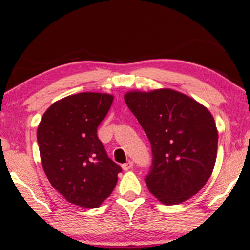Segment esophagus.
<instances>
[{
	"mask_svg": "<svg viewBox=\"0 0 250 250\" xmlns=\"http://www.w3.org/2000/svg\"><path fill=\"white\" fill-rule=\"evenodd\" d=\"M132 167H133V162H132V161H128L126 163L122 164V166H121V167H122V169H124V171H129V169Z\"/></svg>",
	"mask_w": 250,
	"mask_h": 250,
	"instance_id": "obj_1",
	"label": "esophagus"
}]
</instances>
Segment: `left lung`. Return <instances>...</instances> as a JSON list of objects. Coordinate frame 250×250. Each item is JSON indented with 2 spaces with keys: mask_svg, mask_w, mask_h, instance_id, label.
<instances>
[{
  "mask_svg": "<svg viewBox=\"0 0 250 250\" xmlns=\"http://www.w3.org/2000/svg\"><path fill=\"white\" fill-rule=\"evenodd\" d=\"M125 101L149 139L152 166L145 182L166 205L196 194L215 167L218 131L204 105L176 90L129 91Z\"/></svg>",
  "mask_w": 250,
  "mask_h": 250,
  "instance_id": "8db88e82",
  "label": "left lung"
}]
</instances>
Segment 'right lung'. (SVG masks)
I'll return each mask as SVG.
<instances>
[{"instance_id": "obj_1", "label": "right lung", "mask_w": 250, "mask_h": 250, "mask_svg": "<svg viewBox=\"0 0 250 250\" xmlns=\"http://www.w3.org/2000/svg\"><path fill=\"white\" fill-rule=\"evenodd\" d=\"M114 95L83 92L57 101L37 128L44 172L67 202L97 208L113 192L121 167L108 158L99 140V125Z\"/></svg>"}]
</instances>
